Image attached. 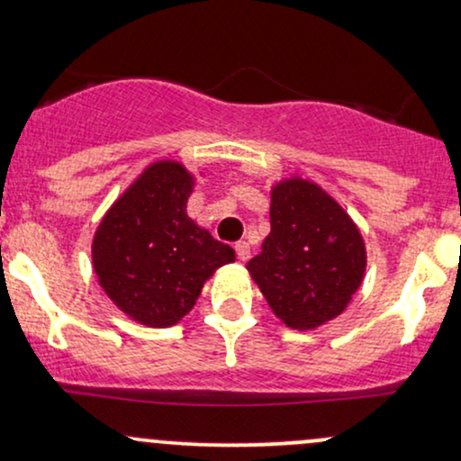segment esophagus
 <instances>
[{
	"label": "esophagus",
	"instance_id": "esophagus-1",
	"mask_svg": "<svg viewBox=\"0 0 461 461\" xmlns=\"http://www.w3.org/2000/svg\"><path fill=\"white\" fill-rule=\"evenodd\" d=\"M236 256H239V260H249V256H251V247H249V242H245V240H240V242H236Z\"/></svg>",
	"mask_w": 461,
	"mask_h": 461
}]
</instances>
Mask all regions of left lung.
Masks as SVG:
<instances>
[{
	"label": "left lung",
	"mask_w": 461,
	"mask_h": 461,
	"mask_svg": "<svg viewBox=\"0 0 461 461\" xmlns=\"http://www.w3.org/2000/svg\"><path fill=\"white\" fill-rule=\"evenodd\" d=\"M271 231L247 262L273 315L293 330L335 320L363 285L367 251L357 222L302 176L271 188Z\"/></svg>",
	"instance_id": "8db88e82"
}]
</instances>
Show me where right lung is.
I'll list each match as a JSON object with an SVG mask.
<instances>
[{"mask_svg": "<svg viewBox=\"0 0 461 461\" xmlns=\"http://www.w3.org/2000/svg\"><path fill=\"white\" fill-rule=\"evenodd\" d=\"M194 176L184 164H150L100 221L91 262L100 286L124 315L150 328L175 326L196 304L205 280L236 260L190 219Z\"/></svg>", "mask_w": 461, "mask_h": 461, "instance_id": "obj_1", "label": "right lung"}]
</instances>
